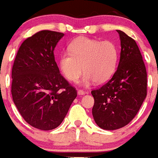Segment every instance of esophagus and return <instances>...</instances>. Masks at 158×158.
Wrapping results in <instances>:
<instances>
[{
    "label": "esophagus",
    "mask_w": 158,
    "mask_h": 158,
    "mask_svg": "<svg viewBox=\"0 0 158 158\" xmlns=\"http://www.w3.org/2000/svg\"><path fill=\"white\" fill-rule=\"evenodd\" d=\"M87 92H85V91H84V90H82V89H79L78 90V95H79V96H83V95H85V94H86Z\"/></svg>",
    "instance_id": "esophagus-1"
}]
</instances>
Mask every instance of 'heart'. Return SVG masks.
<instances>
[{
    "label": "heart",
    "mask_w": 158,
    "mask_h": 158,
    "mask_svg": "<svg viewBox=\"0 0 158 158\" xmlns=\"http://www.w3.org/2000/svg\"><path fill=\"white\" fill-rule=\"evenodd\" d=\"M69 52L60 56L59 68L71 82H76L83 71L85 73L84 82L93 80L96 84H102L107 81L116 70L118 50L110 40L79 37L69 44Z\"/></svg>",
    "instance_id": "b5f03b06"
}]
</instances>
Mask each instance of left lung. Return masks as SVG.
<instances>
[{
    "instance_id": "left-lung-1",
    "label": "left lung",
    "mask_w": 158,
    "mask_h": 158,
    "mask_svg": "<svg viewBox=\"0 0 158 158\" xmlns=\"http://www.w3.org/2000/svg\"><path fill=\"white\" fill-rule=\"evenodd\" d=\"M121 42L120 60L109 81L91 91L93 118L100 128L114 130L127 125L139 112L147 94V73L135 40L117 30Z\"/></svg>"
}]
</instances>
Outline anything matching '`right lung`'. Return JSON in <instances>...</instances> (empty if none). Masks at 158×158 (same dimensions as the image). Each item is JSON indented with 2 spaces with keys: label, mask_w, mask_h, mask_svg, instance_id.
I'll list each match as a JSON object with an SVG mask.
<instances>
[{
  "label": "right lung",
  "mask_w": 158,
  "mask_h": 158,
  "mask_svg": "<svg viewBox=\"0 0 158 158\" xmlns=\"http://www.w3.org/2000/svg\"><path fill=\"white\" fill-rule=\"evenodd\" d=\"M63 35L42 30L27 38L12 66L13 102L26 122L41 130L58 127L77 96L55 61L54 49Z\"/></svg>",
  "instance_id": "1"
}]
</instances>
